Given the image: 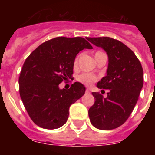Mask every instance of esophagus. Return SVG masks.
<instances>
[{
  "label": "esophagus",
  "mask_w": 155,
  "mask_h": 155,
  "mask_svg": "<svg viewBox=\"0 0 155 155\" xmlns=\"http://www.w3.org/2000/svg\"><path fill=\"white\" fill-rule=\"evenodd\" d=\"M86 92H87V93H90V89L87 88V89H86Z\"/></svg>",
  "instance_id": "1"
}]
</instances>
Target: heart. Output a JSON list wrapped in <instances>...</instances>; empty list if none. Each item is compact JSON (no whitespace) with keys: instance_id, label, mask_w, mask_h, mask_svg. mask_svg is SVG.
I'll return each instance as SVG.
<instances>
[{"instance_id":"b5f03b06","label":"heart","mask_w":155,"mask_h":155,"mask_svg":"<svg viewBox=\"0 0 155 155\" xmlns=\"http://www.w3.org/2000/svg\"><path fill=\"white\" fill-rule=\"evenodd\" d=\"M101 53H102V52H97V53L95 54V55H97V54ZM78 61H79V57H76L75 59V62H74V64H75V65H77ZM77 80H79L80 83L84 84L91 85L97 80V78L95 77V76H93L92 75L87 74V73H83V74H81V75L78 76Z\"/></svg>"}]
</instances>
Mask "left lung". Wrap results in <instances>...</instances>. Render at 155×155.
<instances>
[{"label":"left lung","instance_id":"left-lung-1","mask_svg":"<svg viewBox=\"0 0 155 155\" xmlns=\"http://www.w3.org/2000/svg\"><path fill=\"white\" fill-rule=\"evenodd\" d=\"M87 39L104 50L108 57L107 75L97 84L108 92L106 98L92 92L95 103L88 110L90 121L99 130H113L127 120L137 104L143 86L142 64L135 54L118 40L108 37Z\"/></svg>","mask_w":155,"mask_h":155}]
</instances>
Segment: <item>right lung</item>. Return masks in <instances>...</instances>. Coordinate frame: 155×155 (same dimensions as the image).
Returning a JSON list of instances; mask_svg holds the SVG:
<instances>
[{"mask_svg":"<svg viewBox=\"0 0 155 155\" xmlns=\"http://www.w3.org/2000/svg\"><path fill=\"white\" fill-rule=\"evenodd\" d=\"M84 49H92L84 38L58 37L43 42L25 59L18 80L19 92L30 117L39 127L63 126L70 106L84 94L81 83H74L69 89L58 87L71 78L75 56Z\"/></svg>","mask_w":155,"mask_h":155,"instance_id":"obj_1","label":"right lung"}]
</instances>
